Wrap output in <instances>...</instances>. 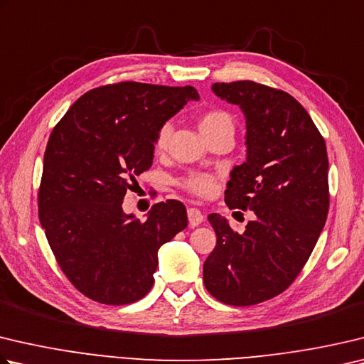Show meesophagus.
<instances>
[{
    "instance_id": "1",
    "label": "esophagus",
    "mask_w": 364,
    "mask_h": 364,
    "mask_svg": "<svg viewBox=\"0 0 364 364\" xmlns=\"http://www.w3.org/2000/svg\"><path fill=\"white\" fill-rule=\"evenodd\" d=\"M188 218H189V226L196 228L203 223V215L200 210L197 208H188Z\"/></svg>"
}]
</instances>
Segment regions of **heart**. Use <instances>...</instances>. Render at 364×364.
Returning <instances> with one entry per match:
<instances>
[{"mask_svg": "<svg viewBox=\"0 0 364 364\" xmlns=\"http://www.w3.org/2000/svg\"><path fill=\"white\" fill-rule=\"evenodd\" d=\"M199 129H200L203 136L211 134V132H216L221 129H229L234 132V121H232V117H230V114L226 113V111L211 109V111H207V113L202 114L200 121H199ZM170 134H171V125L164 124L159 129V132H157L156 140H154L156 153H162V151H165V148H167ZM181 186L196 196L208 197L216 191V181L211 175L194 173L188 178H184V180L181 181Z\"/></svg>", "mask_w": 364, "mask_h": 364, "instance_id": "obj_1", "label": "heart"}]
</instances>
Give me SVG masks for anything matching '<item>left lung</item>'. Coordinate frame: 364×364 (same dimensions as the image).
Segmentation results:
<instances>
[{
  "label": "left lung",
  "mask_w": 364,
  "mask_h": 364,
  "mask_svg": "<svg viewBox=\"0 0 364 364\" xmlns=\"http://www.w3.org/2000/svg\"><path fill=\"white\" fill-rule=\"evenodd\" d=\"M211 90L245 116L247 159L224 193L229 208L251 210L243 234L211 213L216 247L203 262L208 293L229 306H255L285 291L325 228L326 144L302 105L253 81L216 82Z\"/></svg>",
  "instance_id": "8db88e82"
}]
</instances>
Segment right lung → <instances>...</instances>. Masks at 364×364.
<instances>
[{"label":"right lung","mask_w":364,"mask_h":364,"mask_svg":"<svg viewBox=\"0 0 364 364\" xmlns=\"http://www.w3.org/2000/svg\"><path fill=\"white\" fill-rule=\"evenodd\" d=\"M191 100H199L191 85L109 84L77 98L52 130L39 221L63 274L90 299L124 306L146 296L157 251L186 229L181 202L153 205L141 223L122 200L153 165L157 132Z\"/></svg>","instance_id":"add662e5"}]
</instances>
